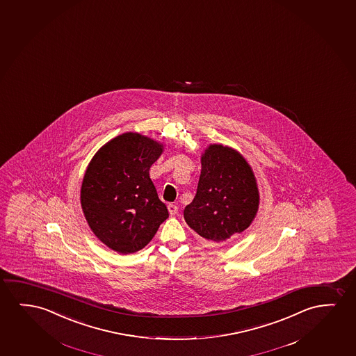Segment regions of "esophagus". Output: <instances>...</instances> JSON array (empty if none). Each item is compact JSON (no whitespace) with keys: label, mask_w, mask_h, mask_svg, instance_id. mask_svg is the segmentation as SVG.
<instances>
[{"label":"esophagus","mask_w":356,"mask_h":356,"mask_svg":"<svg viewBox=\"0 0 356 356\" xmlns=\"http://www.w3.org/2000/svg\"><path fill=\"white\" fill-rule=\"evenodd\" d=\"M168 210H169L170 215H176L177 211H179V207L175 204H169L168 205Z\"/></svg>","instance_id":"34e87169"}]
</instances>
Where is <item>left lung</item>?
<instances>
[{"instance_id":"1","label":"left lung","mask_w":356,"mask_h":356,"mask_svg":"<svg viewBox=\"0 0 356 356\" xmlns=\"http://www.w3.org/2000/svg\"><path fill=\"white\" fill-rule=\"evenodd\" d=\"M200 163L197 193L184 218L200 237L222 244L253 222L260 200L258 184L248 161L231 147L209 145Z\"/></svg>"}]
</instances>
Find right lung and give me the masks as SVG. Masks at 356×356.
Listing matches in <instances>:
<instances>
[{"label": "right lung", "mask_w": 356, "mask_h": 356, "mask_svg": "<svg viewBox=\"0 0 356 356\" xmlns=\"http://www.w3.org/2000/svg\"><path fill=\"white\" fill-rule=\"evenodd\" d=\"M163 151L161 142L125 132L88 163L80 192L83 215L95 236L117 253L145 248L169 216L149 177Z\"/></svg>", "instance_id": "obj_1"}]
</instances>
